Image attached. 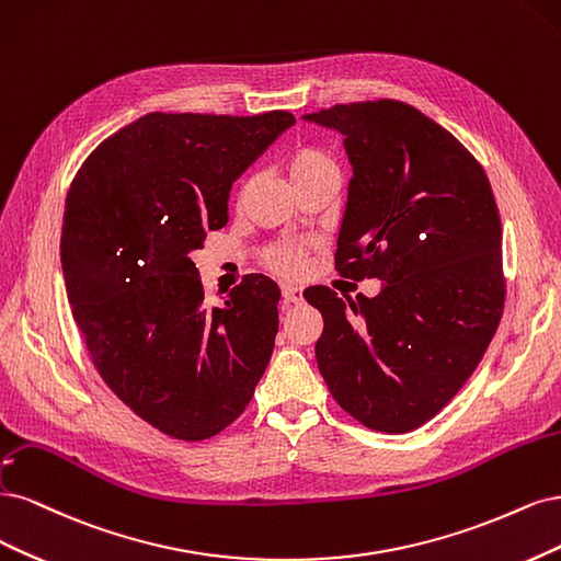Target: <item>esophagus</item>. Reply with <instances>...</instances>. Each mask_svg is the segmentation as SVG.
I'll return each instance as SVG.
<instances>
[{"label": "esophagus", "instance_id": "obj_1", "mask_svg": "<svg viewBox=\"0 0 561 561\" xmlns=\"http://www.w3.org/2000/svg\"><path fill=\"white\" fill-rule=\"evenodd\" d=\"M282 296H284L286 302H291V305H298L302 300V291H300L296 284H284L282 286Z\"/></svg>", "mask_w": 561, "mask_h": 561}]
</instances>
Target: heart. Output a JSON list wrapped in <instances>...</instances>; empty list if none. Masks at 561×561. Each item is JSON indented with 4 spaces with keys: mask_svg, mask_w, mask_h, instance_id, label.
Listing matches in <instances>:
<instances>
[{
    "mask_svg": "<svg viewBox=\"0 0 561 561\" xmlns=\"http://www.w3.org/2000/svg\"><path fill=\"white\" fill-rule=\"evenodd\" d=\"M286 172L291 176L296 188L314 182L323 174H340L337 160L321 147H300L288 153ZM263 265L275 270L279 275L298 277L310 265V249L298 242H275L263 249Z\"/></svg>",
    "mask_w": 561,
    "mask_h": 561,
    "instance_id": "obj_1",
    "label": "heart"
}]
</instances>
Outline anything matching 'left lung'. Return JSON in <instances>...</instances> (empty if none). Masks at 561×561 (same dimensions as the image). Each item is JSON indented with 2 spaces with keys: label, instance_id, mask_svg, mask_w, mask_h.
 Returning <instances> with one entry per match:
<instances>
[{
  "label": "left lung",
  "instance_id": "left-lung-1",
  "mask_svg": "<svg viewBox=\"0 0 561 561\" xmlns=\"http://www.w3.org/2000/svg\"><path fill=\"white\" fill-rule=\"evenodd\" d=\"M345 135L354 176L335 270L382 294L312 286L317 364L337 405L382 433L426 424L473 375L505 305L501 219L480 160L412 104L379 98L307 114Z\"/></svg>",
  "mask_w": 561,
  "mask_h": 561
}]
</instances>
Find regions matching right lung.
<instances>
[{"instance_id": "obj_1", "label": "right lung", "mask_w": 561, "mask_h": 561, "mask_svg": "<svg viewBox=\"0 0 561 561\" xmlns=\"http://www.w3.org/2000/svg\"><path fill=\"white\" fill-rule=\"evenodd\" d=\"M294 121L153 112L106 137L69 186L60 259L77 329L104 385L170 438L230 426L273 356L279 286L244 275L211 305L188 256Z\"/></svg>"}]
</instances>
